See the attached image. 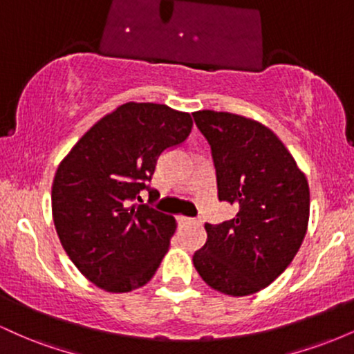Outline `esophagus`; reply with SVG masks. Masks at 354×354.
<instances>
[{"mask_svg": "<svg viewBox=\"0 0 354 354\" xmlns=\"http://www.w3.org/2000/svg\"><path fill=\"white\" fill-rule=\"evenodd\" d=\"M178 221H180V225H198V219H194V218H188V216H178Z\"/></svg>", "mask_w": 354, "mask_h": 354, "instance_id": "obj_1", "label": "esophagus"}]
</instances>
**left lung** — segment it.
Returning <instances> with one entry per match:
<instances>
[{
  "mask_svg": "<svg viewBox=\"0 0 354 354\" xmlns=\"http://www.w3.org/2000/svg\"><path fill=\"white\" fill-rule=\"evenodd\" d=\"M196 126L213 151L218 198L236 216L206 223L193 265L208 286L248 296L271 284L293 261L310 219V186L278 136L251 118L201 109Z\"/></svg>",
  "mask_w": 354,
  "mask_h": 354,
  "instance_id": "left-lung-1",
  "label": "left lung"
}]
</instances>
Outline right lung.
Segmentation results:
<instances>
[{
    "label": "right lung",
    "mask_w": 354,
    "mask_h": 354,
    "mask_svg": "<svg viewBox=\"0 0 354 354\" xmlns=\"http://www.w3.org/2000/svg\"><path fill=\"white\" fill-rule=\"evenodd\" d=\"M191 128L189 113L129 101L96 121L59 163L51 186L56 233L81 274L101 290L129 293L160 268L176 219L131 201L141 189L160 196L146 181L160 154L183 143Z\"/></svg>",
    "instance_id": "1"
}]
</instances>
